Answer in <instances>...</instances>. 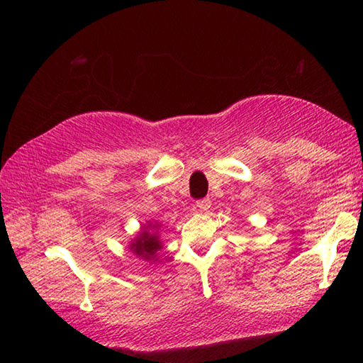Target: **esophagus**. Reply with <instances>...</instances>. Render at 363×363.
Masks as SVG:
<instances>
[{"label":"esophagus","instance_id":"1","mask_svg":"<svg viewBox=\"0 0 363 363\" xmlns=\"http://www.w3.org/2000/svg\"><path fill=\"white\" fill-rule=\"evenodd\" d=\"M211 206V200L208 199V197H205V199H200V200H197V208L200 210V211H206Z\"/></svg>","mask_w":363,"mask_h":363}]
</instances>
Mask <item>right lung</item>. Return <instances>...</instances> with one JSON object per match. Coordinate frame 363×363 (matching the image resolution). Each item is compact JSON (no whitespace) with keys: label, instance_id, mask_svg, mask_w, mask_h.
Segmentation results:
<instances>
[{"label":"right lung","instance_id":"1","mask_svg":"<svg viewBox=\"0 0 363 363\" xmlns=\"http://www.w3.org/2000/svg\"><path fill=\"white\" fill-rule=\"evenodd\" d=\"M148 228H150V224H148ZM155 228H157V224H153V229ZM129 247L137 257L145 258V260H152L155 254H157V252L161 249V244H160L157 234H150L148 231H143Z\"/></svg>","mask_w":363,"mask_h":363}]
</instances>
